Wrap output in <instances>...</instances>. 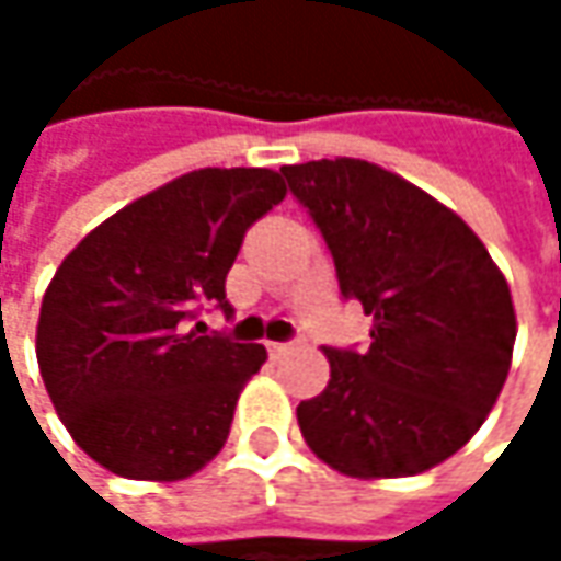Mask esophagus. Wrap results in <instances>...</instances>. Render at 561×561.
Returning a JSON list of instances; mask_svg holds the SVG:
<instances>
[{
    "mask_svg": "<svg viewBox=\"0 0 561 561\" xmlns=\"http://www.w3.org/2000/svg\"><path fill=\"white\" fill-rule=\"evenodd\" d=\"M299 343H302V340H287V343H268V350H271V353H277V356H280V353H290L293 346H299Z\"/></svg>",
    "mask_w": 561,
    "mask_h": 561,
    "instance_id": "34e87169",
    "label": "esophagus"
}]
</instances>
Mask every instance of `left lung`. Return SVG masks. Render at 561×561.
Listing matches in <instances>:
<instances>
[{"instance_id":"obj_1","label":"left lung","mask_w":561,"mask_h":561,"mask_svg":"<svg viewBox=\"0 0 561 561\" xmlns=\"http://www.w3.org/2000/svg\"><path fill=\"white\" fill-rule=\"evenodd\" d=\"M280 174L331 249L343 299L371 314V346H328V387L296 409L309 449L365 481L440 465L506 383L515 306L503 271L453 208L380 164L321 159Z\"/></svg>"}]
</instances>
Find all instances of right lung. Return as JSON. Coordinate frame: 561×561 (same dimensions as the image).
Listing matches in <instances>:
<instances>
[{"instance_id":"right-lung-1","label":"right lung","mask_w":561,"mask_h":561,"mask_svg":"<svg viewBox=\"0 0 561 561\" xmlns=\"http://www.w3.org/2000/svg\"><path fill=\"white\" fill-rule=\"evenodd\" d=\"M287 196L271 168H199L124 205L58 265L36 362L55 412L102 468L184 481L211 462L262 343L203 334L205 302L233 312L227 271L247 230Z\"/></svg>"}]
</instances>
